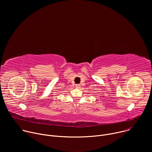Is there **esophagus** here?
Returning a JSON list of instances; mask_svg holds the SVG:
<instances>
[{
	"instance_id": "obj_1",
	"label": "esophagus",
	"mask_w": 152,
	"mask_h": 152,
	"mask_svg": "<svg viewBox=\"0 0 152 152\" xmlns=\"http://www.w3.org/2000/svg\"><path fill=\"white\" fill-rule=\"evenodd\" d=\"M75 87H76L77 88H79L80 87V85H75Z\"/></svg>"
}]
</instances>
